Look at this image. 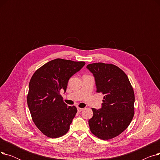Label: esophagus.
<instances>
[{"mask_svg":"<svg viewBox=\"0 0 160 160\" xmlns=\"http://www.w3.org/2000/svg\"><path fill=\"white\" fill-rule=\"evenodd\" d=\"M77 110H78V113H80V112H81L83 110V108H78H78H77Z\"/></svg>","mask_w":160,"mask_h":160,"instance_id":"esophagus-1","label":"esophagus"}]
</instances>
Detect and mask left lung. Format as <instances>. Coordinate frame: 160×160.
Masks as SVG:
<instances>
[{"instance_id": "obj_1", "label": "left lung", "mask_w": 160, "mask_h": 160, "mask_svg": "<svg viewBox=\"0 0 160 160\" xmlns=\"http://www.w3.org/2000/svg\"><path fill=\"white\" fill-rule=\"evenodd\" d=\"M87 69L94 76L97 93L104 95L102 108H92L90 130L100 139H111L127 129L133 119V89L127 75L115 65L94 63Z\"/></svg>"}]
</instances>
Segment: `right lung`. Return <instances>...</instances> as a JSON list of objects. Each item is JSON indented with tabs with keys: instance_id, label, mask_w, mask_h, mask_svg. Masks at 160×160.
Wrapping results in <instances>:
<instances>
[{
	"instance_id": "obj_1",
	"label": "right lung",
	"mask_w": 160,
	"mask_h": 160,
	"mask_svg": "<svg viewBox=\"0 0 160 160\" xmlns=\"http://www.w3.org/2000/svg\"><path fill=\"white\" fill-rule=\"evenodd\" d=\"M84 62L57 58L39 68L30 79L27 103L38 128L50 138H60L69 131L77 112L67 106L60 95L65 92L69 78L84 66Z\"/></svg>"
}]
</instances>
